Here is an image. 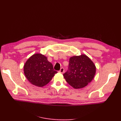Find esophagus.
<instances>
[{
    "instance_id": "34e87169",
    "label": "esophagus",
    "mask_w": 121,
    "mask_h": 121,
    "mask_svg": "<svg viewBox=\"0 0 121 121\" xmlns=\"http://www.w3.org/2000/svg\"><path fill=\"white\" fill-rule=\"evenodd\" d=\"M64 72H65V69H64L63 68H60V70L59 71V72H60V73H63Z\"/></svg>"
}]
</instances>
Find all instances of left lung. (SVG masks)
<instances>
[{
  "mask_svg": "<svg viewBox=\"0 0 121 121\" xmlns=\"http://www.w3.org/2000/svg\"><path fill=\"white\" fill-rule=\"evenodd\" d=\"M68 69L63 74L64 77L75 89L86 86L92 81L96 73L95 65L85 54L71 57Z\"/></svg>",
  "mask_w": 121,
  "mask_h": 121,
  "instance_id": "obj_1",
  "label": "left lung"
}]
</instances>
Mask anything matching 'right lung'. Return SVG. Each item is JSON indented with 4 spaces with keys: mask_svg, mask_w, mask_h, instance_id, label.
<instances>
[{
    "mask_svg": "<svg viewBox=\"0 0 121 121\" xmlns=\"http://www.w3.org/2000/svg\"><path fill=\"white\" fill-rule=\"evenodd\" d=\"M24 71L29 82L40 87L48 84L57 73L47 57L41 53L34 54L28 58L24 65Z\"/></svg>",
    "mask_w": 121,
    "mask_h": 121,
    "instance_id": "obj_1",
    "label": "right lung"
}]
</instances>
